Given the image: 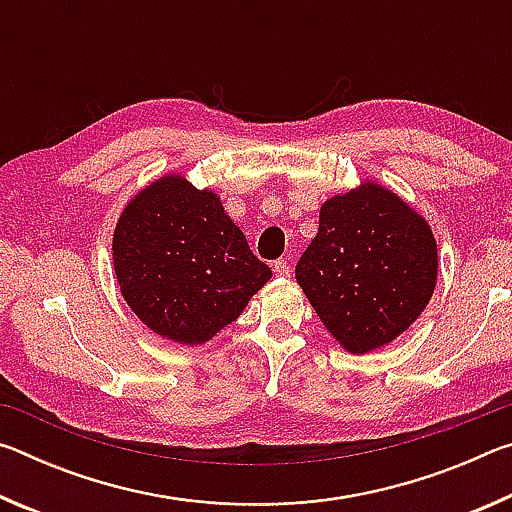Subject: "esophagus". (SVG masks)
<instances>
[{
    "instance_id": "34e87169",
    "label": "esophagus",
    "mask_w": 512,
    "mask_h": 512,
    "mask_svg": "<svg viewBox=\"0 0 512 512\" xmlns=\"http://www.w3.org/2000/svg\"><path fill=\"white\" fill-rule=\"evenodd\" d=\"M273 273L277 277H289V264L284 262V259H277V262L273 264Z\"/></svg>"
}]
</instances>
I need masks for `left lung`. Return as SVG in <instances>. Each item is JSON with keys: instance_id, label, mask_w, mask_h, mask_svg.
Returning a JSON list of instances; mask_svg holds the SVG:
<instances>
[{"instance_id": "obj_1", "label": "left lung", "mask_w": 512, "mask_h": 512, "mask_svg": "<svg viewBox=\"0 0 512 512\" xmlns=\"http://www.w3.org/2000/svg\"><path fill=\"white\" fill-rule=\"evenodd\" d=\"M296 280L350 354L384 348L427 309L438 280L429 221L391 187L363 178L320 205Z\"/></svg>"}]
</instances>
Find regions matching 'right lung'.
Masks as SVG:
<instances>
[{
  "label": "right lung",
  "instance_id": "obj_1",
  "mask_svg": "<svg viewBox=\"0 0 512 512\" xmlns=\"http://www.w3.org/2000/svg\"><path fill=\"white\" fill-rule=\"evenodd\" d=\"M112 266L133 314L162 339L203 345L241 316L273 273L212 187L164 173L121 210Z\"/></svg>",
  "mask_w": 512,
  "mask_h": 512
}]
</instances>
